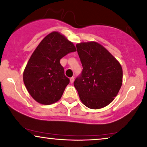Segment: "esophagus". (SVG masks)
Returning a JSON list of instances; mask_svg holds the SVG:
<instances>
[{
  "label": "esophagus",
  "instance_id": "obj_1",
  "mask_svg": "<svg viewBox=\"0 0 147 147\" xmlns=\"http://www.w3.org/2000/svg\"><path fill=\"white\" fill-rule=\"evenodd\" d=\"M74 82V77L70 78V82H71V84H73Z\"/></svg>",
  "mask_w": 147,
  "mask_h": 147
}]
</instances>
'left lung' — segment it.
I'll return each instance as SVG.
<instances>
[{
  "label": "left lung",
  "instance_id": "left-lung-1",
  "mask_svg": "<svg viewBox=\"0 0 147 147\" xmlns=\"http://www.w3.org/2000/svg\"><path fill=\"white\" fill-rule=\"evenodd\" d=\"M82 71L74 86L87 107L97 109L108 105L122 84L121 65L102 45L95 42L76 45Z\"/></svg>",
  "mask_w": 147,
  "mask_h": 147
}]
</instances>
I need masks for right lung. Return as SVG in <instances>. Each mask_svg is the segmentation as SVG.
<instances>
[{
    "instance_id": "right-lung-1",
    "label": "right lung",
    "mask_w": 147,
    "mask_h": 147,
    "mask_svg": "<svg viewBox=\"0 0 147 147\" xmlns=\"http://www.w3.org/2000/svg\"><path fill=\"white\" fill-rule=\"evenodd\" d=\"M76 51L74 44L59 32L49 34L39 44L25 68L24 82L34 100L51 105L61 98L69 79L60 59Z\"/></svg>"
}]
</instances>
